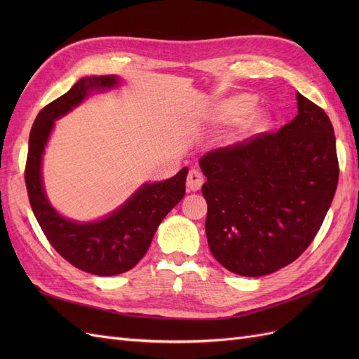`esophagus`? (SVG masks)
Instances as JSON below:
<instances>
[{"label":"esophagus","mask_w":359,"mask_h":359,"mask_svg":"<svg viewBox=\"0 0 359 359\" xmlns=\"http://www.w3.org/2000/svg\"><path fill=\"white\" fill-rule=\"evenodd\" d=\"M203 184V175L198 169H191L187 175V190L189 191H198Z\"/></svg>","instance_id":"34e87169"}]
</instances>
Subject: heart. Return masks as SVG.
<instances>
[{"mask_svg":"<svg viewBox=\"0 0 359 359\" xmlns=\"http://www.w3.org/2000/svg\"><path fill=\"white\" fill-rule=\"evenodd\" d=\"M255 107L253 97L236 95L233 99L224 102L215 112V119L220 123L232 121V136L243 139L247 136L264 132L268 128L269 119L262 114H250Z\"/></svg>","mask_w":359,"mask_h":359,"instance_id":"b5f03b06","label":"heart"}]
</instances>
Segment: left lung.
Here are the masks:
<instances>
[{"label": "left lung", "mask_w": 359, "mask_h": 359, "mask_svg": "<svg viewBox=\"0 0 359 359\" xmlns=\"http://www.w3.org/2000/svg\"><path fill=\"white\" fill-rule=\"evenodd\" d=\"M298 115L277 133L201 157L212 256L235 274L260 277L298 259L327 215L339 182L328 115L297 93Z\"/></svg>", "instance_id": "1"}]
</instances>
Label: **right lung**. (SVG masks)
Returning a JSON list of instances; mask_svg holds the SVG:
<instances>
[{
	"mask_svg": "<svg viewBox=\"0 0 359 359\" xmlns=\"http://www.w3.org/2000/svg\"><path fill=\"white\" fill-rule=\"evenodd\" d=\"M118 85L115 74L79 79L39 112L28 140L25 184L32 212L50 245L73 266L94 276L123 274L145 256L158 224L184 198L189 172L182 168L169 180L142 184L118 210L97 222H74L53 208L41 178V160L53 124L91 93Z\"/></svg>",
	"mask_w": 359,
	"mask_h": 359,
	"instance_id": "obj_1",
	"label": "right lung"
}]
</instances>
